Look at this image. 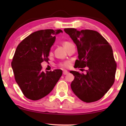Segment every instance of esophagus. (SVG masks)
I'll use <instances>...</instances> for the list:
<instances>
[{"label":"esophagus","instance_id":"1","mask_svg":"<svg viewBox=\"0 0 126 126\" xmlns=\"http://www.w3.org/2000/svg\"><path fill=\"white\" fill-rule=\"evenodd\" d=\"M63 74L64 75H67V74H68V72L67 71V70H64V71L63 72Z\"/></svg>","mask_w":126,"mask_h":126}]
</instances>
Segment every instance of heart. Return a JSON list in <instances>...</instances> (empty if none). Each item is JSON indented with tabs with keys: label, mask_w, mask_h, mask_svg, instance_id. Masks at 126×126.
I'll list each match as a JSON object with an SVG mask.
<instances>
[{
	"label": "heart",
	"mask_w": 126,
	"mask_h": 126,
	"mask_svg": "<svg viewBox=\"0 0 126 126\" xmlns=\"http://www.w3.org/2000/svg\"><path fill=\"white\" fill-rule=\"evenodd\" d=\"M67 43H69V42H64V43H63V46H64L65 45L67 44ZM70 63H70V61H69V60H66V61L60 62V63L59 64V66L62 68H67L70 66Z\"/></svg>",
	"instance_id": "1"
}]
</instances>
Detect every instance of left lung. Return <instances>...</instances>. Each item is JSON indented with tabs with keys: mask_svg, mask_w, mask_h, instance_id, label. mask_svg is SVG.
<instances>
[{
	"mask_svg": "<svg viewBox=\"0 0 126 126\" xmlns=\"http://www.w3.org/2000/svg\"><path fill=\"white\" fill-rule=\"evenodd\" d=\"M64 31L77 46L79 59L75 62L74 67H88L85 75L70 72L75 76L71 83L72 90L83 102L99 100L115 80L117 63L112 47L97 31H78L75 28H65Z\"/></svg>",
	"mask_w": 126,
	"mask_h": 126,
	"instance_id": "1",
	"label": "left lung"
}]
</instances>
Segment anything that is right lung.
<instances>
[{
    "label": "right lung",
    "instance_id": "add662e5",
    "mask_svg": "<svg viewBox=\"0 0 126 126\" xmlns=\"http://www.w3.org/2000/svg\"><path fill=\"white\" fill-rule=\"evenodd\" d=\"M61 30H40L32 33L17 47L11 63L15 79L26 98L38 100L47 95L62 75L61 69L44 72L41 63L48 62L56 34Z\"/></svg>",
    "mask_w": 126,
    "mask_h": 126
}]
</instances>
